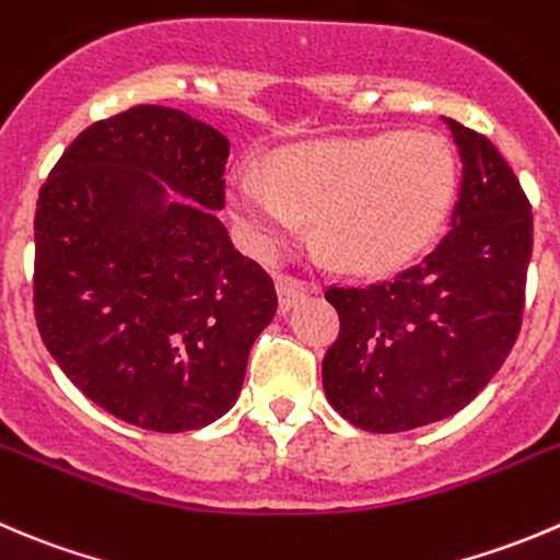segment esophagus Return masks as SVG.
I'll return each mask as SVG.
<instances>
[{
	"label": "esophagus",
	"mask_w": 560,
	"mask_h": 560,
	"mask_svg": "<svg viewBox=\"0 0 560 560\" xmlns=\"http://www.w3.org/2000/svg\"><path fill=\"white\" fill-rule=\"evenodd\" d=\"M276 292H279V308H281V312H290V308H295L298 303L306 298V287L298 284V281H290V279L276 281Z\"/></svg>",
	"instance_id": "1"
}]
</instances>
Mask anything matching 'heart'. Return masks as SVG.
<instances>
[{
	"instance_id": "b5f03b06",
	"label": "heart",
	"mask_w": 560,
	"mask_h": 560,
	"mask_svg": "<svg viewBox=\"0 0 560 560\" xmlns=\"http://www.w3.org/2000/svg\"><path fill=\"white\" fill-rule=\"evenodd\" d=\"M457 191V161L427 130L284 148L230 172V208L246 246L273 257L312 215L314 241L352 273L401 268L435 237Z\"/></svg>"
}]
</instances>
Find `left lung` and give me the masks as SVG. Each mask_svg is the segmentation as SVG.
<instances>
[{
	"label": "left lung",
	"instance_id": "left-lung-1",
	"mask_svg": "<svg viewBox=\"0 0 560 560\" xmlns=\"http://www.w3.org/2000/svg\"><path fill=\"white\" fill-rule=\"evenodd\" d=\"M463 161L452 230L390 281L328 287L339 339L323 358L334 410L366 432H407L463 410L517 341L534 215L487 136L443 117Z\"/></svg>",
	"mask_w": 560,
	"mask_h": 560
}]
</instances>
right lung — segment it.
<instances>
[{"instance_id": "add662e5", "label": "right lung", "mask_w": 560, "mask_h": 560, "mask_svg": "<svg viewBox=\"0 0 560 560\" xmlns=\"http://www.w3.org/2000/svg\"><path fill=\"white\" fill-rule=\"evenodd\" d=\"M226 159L210 125L133 106L81 130L40 188L32 287L43 345L86 399L142 430L224 416L279 306L270 276L215 215Z\"/></svg>"}]
</instances>
